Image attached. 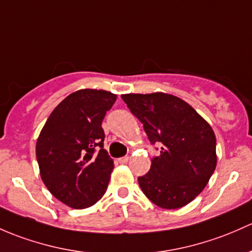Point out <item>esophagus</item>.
<instances>
[{
	"label": "esophagus",
	"instance_id": "esophagus-1",
	"mask_svg": "<svg viewBox=\"0 0 252 252\" xmlns=\"http://www.w3.org/2000/svg\"><path fill=\"white\" fill-rule=\"evenodd\" d=\"M128 160H129V157H122V158H119L118 159V161L121 164H126V163H128Z\"/></svg>",
	"mask_w": 252,
	"mask_h": 252
}]
</instances>
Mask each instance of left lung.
<instances>
[{"mask_svg": "<svg viewBox=\"0 0 252 252\" xmlns=\"http://www.w3.org/2000/svg\"><path fill=\"white\" fill-rule=\"evenodd\" d=\"M130 112L144 124L160 153L137 179L148 199L163 209H179L205 189L217 163L216 136L192 106L166 93L123 94Z\"/></svg>", "mask_w": 252, "mask_h": 252, "instance_id": "obj_1", "label": "left lung"}]
</instances>
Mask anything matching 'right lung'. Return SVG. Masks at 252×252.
Returning a JSON list of instances; mask_svg holds the SVG:
<instances>
[{
  "instance_id": "add662e5",
  "label": "right lung",
  "mask_w": 252,
  "mask_h": 252,
  "mask_svg": "<svg viewBox=\"0 0 252 252\" xmlns=\"http://www.w3.org/2000/svg\"><path fill=\"white\" fill-rule=\"evenodd\" d=\"M116 100L117 95L101 89L72 93L53 110L39 133L36 158L42 181L70 208H89L107 189L115 165L104 148L101 123Z\"/></svg>"
}]
</instances>
